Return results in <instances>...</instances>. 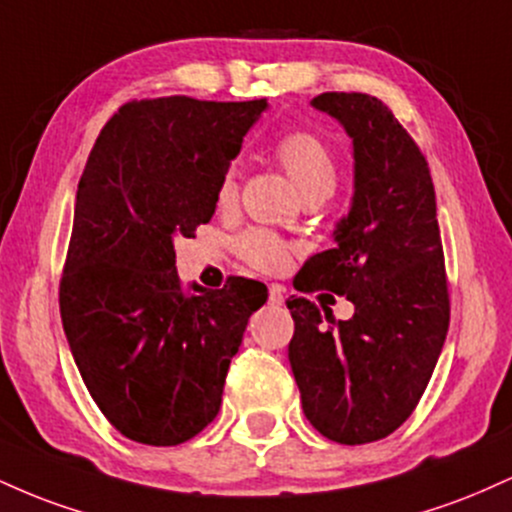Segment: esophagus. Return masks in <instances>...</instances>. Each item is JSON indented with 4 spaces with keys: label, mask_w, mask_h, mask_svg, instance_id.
<instances>
[{
    "label": "esophagus",
    "mask_w": 512,
    "mask_h": 512,
    "mask_svg": "<svg viewBox=\"0 0 512 512\" xmlns=\"http://www.w3.org/2000/svg\"><path fill=\"white\" fill-rule=\"evenodd\" d=\"M284 303V289L281 286H269V305Z\"/></svg>",
    "instance_id": "1"
}]
</instances>
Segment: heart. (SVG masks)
I'll return each mask as SVG.
<instances>
[{
    "instance_id": "heart-1",
    "label": "heart",
    "mask_w": 512,
    "mask_h": 512,
    "mask_svg": "<svg viewBox=\"0 0 512 512\" xmlns=\"http://www.w3.org/2000/svg\"><path fill=\"white\" fill-rule=\"evenodd\" d=\"M274 156L303 197L313 195V192L332 195L334 185H337V161H334L330 144L320 134L310 132V129H291L276 139ZM236 197L238 170L236 166H228L216 185V204L231 207ZM236 250L240 260L260 272H279L289 262V245L276 238L274 233L260 231V228L245 231L236 240Z\"/></svg>"
}]
</instances>
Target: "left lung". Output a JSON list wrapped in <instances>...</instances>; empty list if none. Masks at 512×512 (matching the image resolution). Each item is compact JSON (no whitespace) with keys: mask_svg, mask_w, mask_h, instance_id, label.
<instances>
[{"mask_svg":"<svg viewBox=\"0 0 512 512\" xmlns=\"http://www.w3.org/2000/svg\"><path fill=\"white\" fill-rule=\"evenodd\" d=\"M313 105L354 139L356 190L337 248L310 257L296 289L339 293L356 310L334 322L330 308L291 296L289 361L310 424L334 443L363 445L409 419L448 334L436 190L419 144L380 98L330 91Z\"/></svg>","mask_w":512,"mask_h":512,"instance_id":"obj_1","label":"left lung"}]
</instances>
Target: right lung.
<instances>
[{"instance_id": "1", "label": "right lung", "mask_w": 512, "mask_h": 512, "mask_svg": "<svg viewBox=\"0 0 512 512\" xmlns=\"http://www.w3.org/2000/svg\"><path fill=\"white\" fill-rule=\"evenodd\" d=\"M264 108L267 98L129 101L88 156L60 313L93 402L129 440L178 445L214 421L245 325L267 301L243 276L187 289L173 248L214 216L216 185Z\"/></svg>"}]
</instances>
